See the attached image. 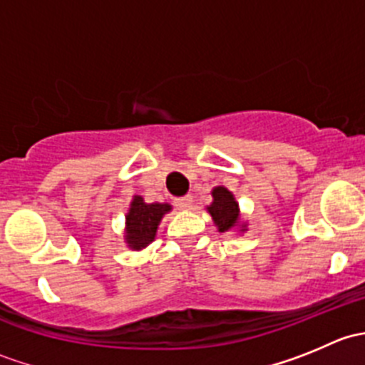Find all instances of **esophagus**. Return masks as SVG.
I'll return each mask as SVG.
<instances>
[{"instance_id":"obj_1","label":"esophagus","mask_w":365,"mask_h":365,"mask_svg":"<svg viewBox=\"0 0 365 365\" xmlns=\"http://www.w3.org/2000/svg\"><path fill=\"white\" fill-rule=\"evenodd\" d=\"M192 196H189V194H187V196H183V197H178V200L175 201L176 203V206H178V208H182V210H187V208H190V206H192Z\"/></svg>"}]
</instances>
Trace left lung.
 Here are the masks:
<instances>
[{"label":"left lung","instance_id":"1","mask_svg":"<svg viewBox=\"0 0 365 365\" xmlns=\"http://www.w3.org/2000/svg\"><path fill=\"white\" fill-rule=\"evenodd\" d=\"M212 205L206 206V210L212 215L219 233H226L235 227H242L240 231H245V224L240 222V208L233 194L226 187H215L212 190Z\"/></svg>","mask_w":365,"mask_h":365}]
</instances>
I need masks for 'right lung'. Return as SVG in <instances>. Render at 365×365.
<instances>
[{"label": "right lung", "mask_w": 365, "mask_h": 365, "mask_svg": "<svg viewBox=\"0 0 365 365\" xmlns=\"http://www.w3.org/2000/svg\"><path fill=\"white\" fill-rule=\"evenodd\" d=\"M171 212L168 203H145L141 196L132 197L130 208L125 215V242L132 251H141L155 240L164 213Z\"/></svg>", "instance_id": "1"}]
</instances>
